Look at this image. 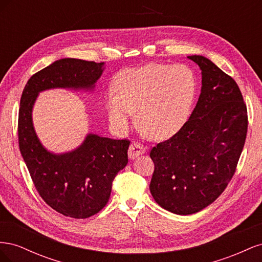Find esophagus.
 <instances>
[{"label":"esophagus","instance_id":"34e87169","mask_svg":"<svg viewBox=\"0 0 262 262\" xmlns=\"http://www.w3.org/2000/svg\"><path fill=\"white\" fill-rule=\"evenodd\" d=\"M145 152V147L144 145H142L139 142L133 141L132 143L130 144L129 150H128V154L130 158H136L138 155L140 154H143Z\"/></svg>","mask_w":262,"mask_h":262}]
</instances>
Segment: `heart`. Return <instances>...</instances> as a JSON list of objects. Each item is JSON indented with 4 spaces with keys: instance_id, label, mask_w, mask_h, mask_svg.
Masks as SVG:
<instances>
[{
    "instance_id": "b5f03b06",
    "label": "heart",
    "mask_w": 262,
    "mask_h": 262,
    "mask_svg": "<svg viewBox=\"0 0 262 262\" xmlns=\"http://www.w3.org/2000/svg\"><path fill=\"white\" fill-rule=\"evenodd\" d=\"M116 93L105 97L109 122L117 131L129 128L134 110L144 132L164 140L188 120L196 95V77L185 64L148 63L121 71L114 81Z\"/></svg>"
}]
</instances>
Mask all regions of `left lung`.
Instances as JSON below:
<instances>
[{
  "label": "left lung",
  "mask_w": 262,
  "mask_h": 262,
  "mask_svg": "<svg viewBox=\"0 0 262 262\" xmlns=\"http://www.w3.org/2000/svg\"><path fill=\"white\" fill-rule=\"evenodd\" d=\"M202 89L191 116L150 149L149 191L162 208L180 215L207 208L233 178L247 136V107L234 78L202 55Z\"/></svg>",
  "instance_id": "1"
}]
</instances>
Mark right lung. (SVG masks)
Wrapping results in <instances>:
<instances>
[{
  "instance_id": "add662e5",
  "label": "right lung",
  "mask_w": 262,
  "mask_h": 262,
  "mask_svg": "<svg viewBox=\"0 0 262 262\" xmlns=\"http://www.w3.org/2000/svg\"><path fill=\"white\" fill-rule=\"evenodd\" d=\"M104 62L61 59L31 76L20 97L18 144L29 175L50 208L73 219H87L104 209L113 181L128 164V139L115 140L90 134L71 153L53 155L42 147L31 121L39 92L54 87L91 89Z\"/></svg>"
}]
</instances>
